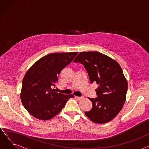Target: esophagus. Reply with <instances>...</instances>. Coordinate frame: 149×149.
Here are the masks:
<instances>
[{"label": "esophagus", "mask_w": 149, "mask_h": 149, "mask_svg": "<svg viewBox=\"0 0 149 149\" xmlns=\"http://www.w3.org/2000/svg\"><path fill=\"white\" fill-rule=\"evenodd\" d=\"M75 98H77V100H80L83 99L84 97H77V96H75Z\"/></svg>", "instance_id": "1"}]
</instances>
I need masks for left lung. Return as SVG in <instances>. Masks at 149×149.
I'll return each mask as SVG.
<instances>
[{"label":"left lung","instance_id":"1","mask_svg":"<svg viewBox=\"0 0 149 149\" xmlns=\"http://www.w3.org/2000/svg\"><path fill=\"white\" fill-rule=\"evenodd\" d=\"M74 61L83 65L90 82L98 84L95 89L97 97L88 98L92 108L85 115L95 123L111 121L122 109L128 89L121 66L113 59L96 51L81 52Z\"/></svg>","mask_w":149,"mask_h":149}]
</instances>
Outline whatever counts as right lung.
I'll return each mask as SVG.
<instances>
[{
	"label": "right lung",
	"instance_id": "right-lung-1",
	"mask_svg": "<svg viewBox=\"0 0 149 149\" xmlns=\"http://www.w3.org/2000/svg\"><path fill=\"white\" fill-rule=\"evenodd\" d=\"M78 52L52 53L37 61L22 81V103L35 118L49 120L57 115L73 95H64L52 89L58 82L63 69L71 62Z\"/></svg>",
	"mask_w": 149,
	"mask_h": 149
}]
</instances>
